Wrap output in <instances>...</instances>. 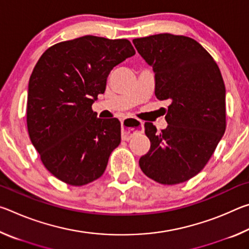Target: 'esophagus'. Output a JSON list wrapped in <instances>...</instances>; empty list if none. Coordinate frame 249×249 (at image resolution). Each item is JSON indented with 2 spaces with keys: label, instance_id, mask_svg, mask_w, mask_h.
<instances>
[{
  "label": "esophagus",
  "instance_id": "obj_1",
  "mask_svg": "<svg viewBox=\"0 0 249 249\" xmlns=\"http://www.w3.org/2000/svg\"><path fill=\"white\" fill-rule=\"evenodd\" d=\"M142 128V122L134 119V117H128L122 122V140L128 141L132 138L135 134L140 133Z\"/></svg>",
  "mask_w": 249,
  "mask_h": 249
}]
</instances>
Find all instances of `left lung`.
Returning <instances> with one entry per match:
<instances>
[{
  "label": "left lung",
  "mask_w": 249,
  "mask_h": 249,
  "mask_svg": "<svg viewBox=\"0 0 249 249\" xmlns=\"http://www.w3.org/2000/svg\"><path fill=\"white\" fill-rule=\"evenodd\" d=\"M133 43L153 67L156 98L171 101L165 129L145 123L150 148L140 167L158 183H182L203 169L225 133L224 80L213 57L190 37L158 34Z\"/></svg>",
  "instance_id": "8db88e82"
}]
</instances>
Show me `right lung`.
Wrapping results in <instances>:
<instances>
[{"label":"right lung","mask_w":249,"mask_h":249,"mask_svg":"<svg viewBox=\"0 0 249 249\" xmlns=\"http://www.w3.org/2000/svg\"><path fill=\"white\" fill-rule=\"evenodd\" d=\"M135 54L127 39L87 35L49 47L28 83L32 144L50 174L80 187L99 179L121 142V122L98 119L92 104L115 66Z\"/></svg>","instance_id":"right-lung-1"}]
</instances>
